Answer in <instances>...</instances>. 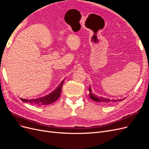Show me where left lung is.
Listing matches in <instances>:
<instances>
[{"label":"left lung","instance_id":"1","mask_svg":"<svg viewBox=\"0 0 149 149\" xmlns=\"http://www.w3.org/2000/svg\"><path fill=\"white\" fill-rule=\"evenodd\" d=\"M89 97L92 100L96 101V102H98L101 104H110L112 103L117 102V101H121L124 99H120V100H110L109 98H104V97H98L96 95H95L92 91V89L91 88H89Z\"/></svg>","mask_w":149,"mask_h":149}]
</instances>
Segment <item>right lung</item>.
Returning <instances> with one entry per match:
<instances>
[{
	"mask_svg": "<svg viewBox=\"0 0 149 149\" xmlns=\"http://www.w3.org/2000/svg\"><path fill=\"white\" fill-rule=\"evenodd\" d=\"M63 83H64V80H63L61 83L60 84V85H58V86H57V88L56 89L48 95H46L45 97H40L38 98L31 99V100H28V99H24V98H20V100H22V101H25V102H28L38 106L51 104V103L55 102V101H56L59 98L61 94V88Z\"/></svg>",
	"mask_w": 149,
	"mask_h": 149,
	"instance_id": "right-lung-1",
	"label": "right lung"
}]
</instances>
